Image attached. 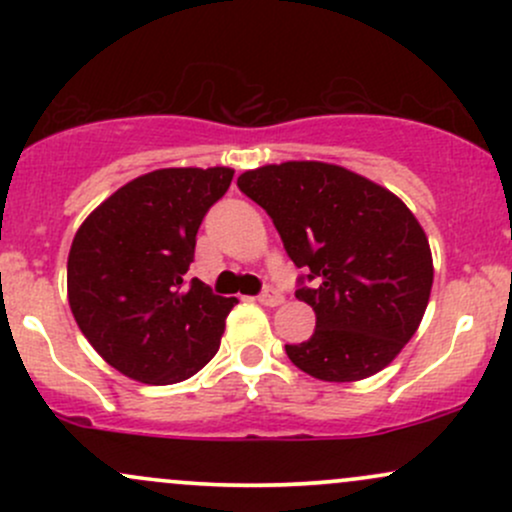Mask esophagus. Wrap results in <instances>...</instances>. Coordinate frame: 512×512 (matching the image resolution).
<instances>
[{
    "instance_id": "obj_1",
    "label": "esophagus",
    "mask_w": 512,
    "mask_h": 512,
    "mask_svg": "<svg viewBox=\"0 0 512 512\" xmlns=\"http://www.w3.org/2000/svg\"><path fill=\"white\" fill-rule=\"evenodd\" d=\"M257 301H260L262 305H267V308H276V305L284 303V296H281L276 289H264L260 296H257Z\"/></svg>"
}]
</instances>
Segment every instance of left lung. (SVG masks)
I'll return each mask as SVG.
<instances>
[{
  "label": "left lung",
  "mask_w": 512,
  "mask_h": 512,
  "mask_svg": "<svg viewBox=\"0 0 512 512\" xmlns=\"http://www.w3.org/2000/svg\"><path fill=\"white\" fill-rule=\"evenodd\" d=\"M238 187L313 281L296 291L315 310V332L286 344L293 366L325 383H356L390 366L419 330L433 286L431 245L407 204L322 161L245 170Z\"/></svg>",
  "instance_id": "8db88e82"
}]
</instances>
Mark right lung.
Returning <instances> with one entry per match:
<instances>
[{
    "mask_svg": "<svg viewBox=\"0 0 512 512\" xmlns=\"http://www.w3.org/2000/svg\"><path fill=\"white\" fill-rule=\"evenodd\" d=\"M233 168H161L98 204L72 240L69 308L88 344L146 385L202 370L221 346L238 301L211 293L187 269L199 223L226 195Z\"/></svg>",
    "mask_w": 512,
    "mask_h": 512,
    "instance_id": "add662e5",
    "label": "right lung"
}]
</instances>
